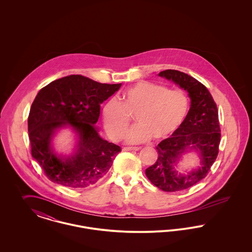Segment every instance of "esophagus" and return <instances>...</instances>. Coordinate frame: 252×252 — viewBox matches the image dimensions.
<instances>
[{
    "mask_svg": "<svg viewBox=\"0 0 252 252\" xmlns=\"http://www.w3.org/2000/svg\"><path fill=\"white\" fill-rule=\"evenodd\" d=\"M124 151H138L140 150V147H136V146H131V147H124L123 148Z\"/></svg>",
    "mask_w": 252,
    "mask_h": 252,
    "instance_id": "esophagus-1",
    "label": "esophagus"
}]
</instances>
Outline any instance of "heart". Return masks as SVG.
<instances>
[{"mask_svg":"<svg viewBox=\"0 0 252 252\" xmlns=\"http://www.w3.org/2000/svg\"><path fill=\"white\" fill-rule=\"evenodd\" d=\"M190 97L181 91H170L167 87L150 82H138L126 90L122 101L111 98L102 108V119L108 137L119 141L127 130L131 117L137 126L126 135L130 144L164 140L187 119Z\"/></svg>","mask_w":252,"mask_h":252,"instance_id":"heart-1","label":"heart"}]
</instances>
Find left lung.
I'll return each instance as SVG.
<instances>
[{
	"mask_svg": "<svg viewBox=\"0 0 252 252\" xmlns=\"http://www.w3.org/2000/svg\"><path fill=\"white\" fill-rule=\"evenodd\" d=\"M158 76L185 90L191 99V107L180 129L158 144V159L145 170V175L158 189L179 192L203 180L216 161L221 137L218 111L208 89L191 75L165 70ZM192 152L199 155L200 165L187 174H180L177 171L180 158Z\"/></svg>",
	"mask_w": 252,
	"mask_h": 252,
	"instance_id": "left-lung-1",
	"label": "left lung"
}]
</instances>
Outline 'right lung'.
<instances>
[{
  "instance_id": "1",
  "label": "right lung",
  "mask_w": 252,
  "mask_h": 252,
  "mask_svg": "<svg viewBox=\"0 0 252 252\" xmlns=\"http://www.w3.org/2000/svg\"><path fill=\"white\" fill-rule=\"evenodd\" d=\"M121 86L72 74L38 92L30 108L28 133L32 157L51 181L69 188H86L108 174L121 147L102 139L95 124L100 105ZM66 127L76 133L77 143L72 154L59 156L52 139Z\"/></svg>"
}]
</instances>
